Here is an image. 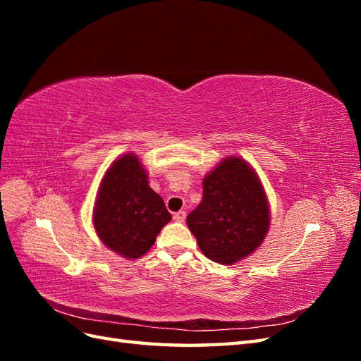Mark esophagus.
<instances>
[{
  "instance_id": "obj_1",
  "label": "esophagus",
  "mask_w": 361,
  "mask_h": 361,
  "mask_svg": "<svg viewBox=\"0 0 361 361\" xmlns=\"http://www.w3.org/2000/svg\"><path fill=\"white\" fill-rule=\"evenodd\" d=\"M185 216H187V212H185V211H179V212H176V214L173 215L174 221H179V223L185 221Z\"/></svg>"
}]
</instances>
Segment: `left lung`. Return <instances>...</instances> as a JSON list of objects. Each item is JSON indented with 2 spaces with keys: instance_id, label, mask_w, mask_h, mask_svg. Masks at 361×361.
Masks as SVG:
<instances>
[{
  "instance_id": "left-lung-1",
  "label": "left lung",
  "mask_w": 361,
  "mask_h": 361,
  "mask_svg": "<svg viewBox=\"0 0 361 361\" xmlns=\"http://www.w3.org/2000/svg\"><path fill=\"white\" fill-rule=\"evenodd\" d=\"M187 223L203 255L231 265L262 244L269 209L256 173L241 158H227L203 179L202 203Z\"/></svg>"
}]
</instances>
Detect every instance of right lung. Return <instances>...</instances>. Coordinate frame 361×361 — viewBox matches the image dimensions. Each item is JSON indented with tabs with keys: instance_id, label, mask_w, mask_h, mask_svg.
<instances>
[{
	"instance_id": "1",
	"label": "right lung",
	"mask_w": 361,
	"mask_h": 361,
	"mask_svg": "<svg viewBox=\"0 0 361 361\" xmlns=\"http://www.w3.org/2000/svg\"><path fill=\"white\" fill-rule=\"evenodd\" d=\"M171 220L161 195L149 187L135 155L118 158L102 179L93 212L101 241L120 256L137 259L154 245Z\"/></svg>"
}]
</instances>
